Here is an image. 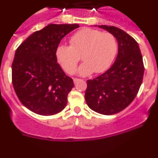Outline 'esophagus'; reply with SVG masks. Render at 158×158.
Instances as JSON below:
<instances>
[{"label": "esophagus", "mask_w": 158, "mask_h": 158, "mask_svg": "<svg viewBox=\"0 0 158 158\" xmlns=\"http://www.w3.org/2000/svg\"><path fill=\"white\" fill-rule=\"evenodd\" d=\"M79 81H80V79H79V78H74V79H73V81H74L75 84H76L77 82Z\"/></svg>", "instance_id": "esophagus-1"}]
</instances>
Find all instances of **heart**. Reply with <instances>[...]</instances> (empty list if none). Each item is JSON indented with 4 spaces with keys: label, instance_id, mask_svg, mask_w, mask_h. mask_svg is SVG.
Segmentation results:
<instances>
[{
    "label": "heart",
    "instance_id": "heart-1",
    "mask_svg": "<svg viewBox=\"0 0 158 158\" xmlns=\"http://www.w3.org/2000/svg\"><path fill=\"white\" fill-rule=\"evenodd\" d=\"M70 46L60 45L56 50L58 62L64 70L73 73L81 57L84 63L78 69L81 75L100 73L111 65L118 51L115 37L109 32L84 28L70 38Z\"/></svg>",
    "mask_w": 158,
    "mask_h": 158
}]
</instances>
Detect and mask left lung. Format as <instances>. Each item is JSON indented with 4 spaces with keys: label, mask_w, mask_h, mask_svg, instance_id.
<instances>
[{
    "label": "left lung",
    "mask_w": 158,
    "mask_h": 158,
    "mask_svg": "<svg viewBox=\"0 0 158 158\" xmlns=\"http://www.w3.org/2000/svg\"><path fill=\"white\" fill-rule=\"evenodd\" d=\"M116 38L118 51L108 70L87 81L86 103L102 115H114L125 109L135 100L144 75V64L139 44L130 35L114 26H99Z\"/></svg>",
    "instance_id": "obj_1"
}]
</instances>
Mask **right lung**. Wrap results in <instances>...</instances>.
Masks as SVG:
<instances>
[{
  "instance_id": "add662e5",
  "label": "right lung",
  "mask_w": 158,
  "mask_h": 158,
  "mask_svg": "<svg viewBox=\"0 0 158 158\" xmlns=\"http://www.w3.org/2000/svg\"><path fill=\"white\" fill-rule=\"evenodd\" d=\"M78 24H51L34 32L16 49L12 65L14 90L23 105L40 115L65 107L74 84L57 62L61 40Z\"/></svg>"
}]
</instances>
